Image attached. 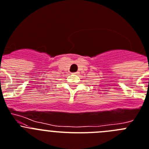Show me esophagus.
<instances>
[{"label": "esophagus", "mask_w": 149, "mask_h": 149, "mask_svg": "<svg viewBox=\"0 0 149 149\" xmlns=\"http://www.w3.org/2000/svg\"><path fill=\"white\" fill-rule=\"evenodd\" d=\"M73 74H78V72H76V73H73Z\"/></svg>", "instance_id": "obj_1"}]
</instances>
